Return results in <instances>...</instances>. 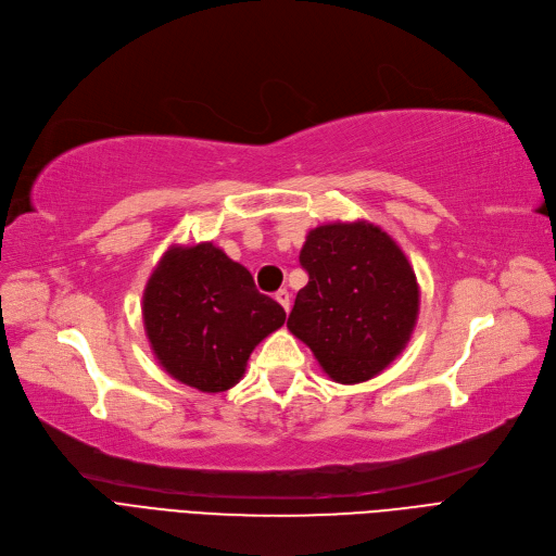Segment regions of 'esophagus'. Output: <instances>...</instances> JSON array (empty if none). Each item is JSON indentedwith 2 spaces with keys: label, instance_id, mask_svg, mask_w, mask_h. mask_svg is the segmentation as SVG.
<instances>
[{
  "label": "esophagus",
  "instance_id": "34e87169",
  "mask_svg": "<svg viewBox=\"0 0 556 556\" xmlns=\"http://www.w3.org/2000/svg\"><path fill=\"white\" fill-rule=\"evenodd\" d=\"M275 300L283 306V311L291 308V295H288L286 288H283V291H277V293H275Z\"/></svg>",
  "mask_w": 556,
  "mask_h": 556
}]
</instances>
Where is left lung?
<instances>
[{
	"label": "left lung",
	"instance_id": "left-lung-1",
	"mask_svg": "<svg viewBox=\"0 0 556 556\" xmlns=\"http://www.w3.org/2000/svg\"><path fill=\"white\" fill-rule=\"evenodd\" d=\"M308 275L288 316L338 383H361L393 364L414 333L420 288L395 240L366 220L311 229L300 252Z\"/></svg>",
	"mask_w": 556,
	"mask_h": 556
}]
</instances>
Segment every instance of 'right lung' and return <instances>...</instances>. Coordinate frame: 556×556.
I'll use <instances>...</instances> for the list:
<instances>
[{"label": "right lung", "instance_id": "1", "mask_svg": "<svg viewBox=\"0 0 556 556\" xmlns=\"http://www.w3.org/2000/svg\"><path fill=\"white\" fill-rule=\"evenodd\" d=\"M286 311L261 295L248 268L213 243L173 245L142 293V323L163 370L202 393H223L245 375L252 350Z\"/></svg>", "mask_w": 556, "mask_h": 556}]
</instances>
